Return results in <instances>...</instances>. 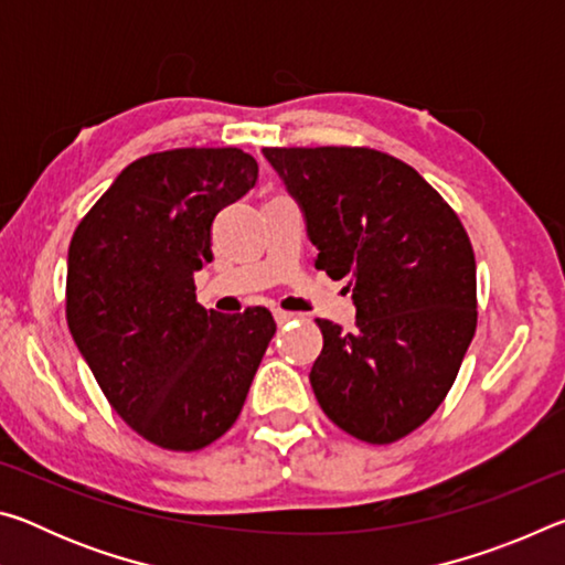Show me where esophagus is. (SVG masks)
I'll return each instance as SVG.
<instances>
[{
    "mask_svg": "<svg viewBox=\"0 0 565 565\" xmlns=\"http://www.w3.org/2000/svg\"><path fill=\"white\" fill-rule=\"evenodd\" d=\"M274 319H276V323H279V327H284V323H289V321L294 319V313H291V311L276 309V311H274Z\"/></svg>",
    "mask_w": 565,
    "mask_h": 565,
    "instance_id": "34e87169",
    "label": "esophagus"
}]
</instances>
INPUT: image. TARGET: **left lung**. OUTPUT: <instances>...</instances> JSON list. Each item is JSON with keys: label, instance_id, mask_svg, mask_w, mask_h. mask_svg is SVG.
I'll return each mask as SVG.
<instances>
[{"label": "left lung", "instance_id": "obj_1", "mask_svg": "<svg viewBox=\"0 0 565 565\" xmlns=\"http://www.w3.org/2000/svg\"><path fill=\"white\" fill-rule=\"evenodd\" d=\"M264 157L301 206L317 269L347 276L356 303L353 333L317 319L313 394L353 438L394 444L441 406L476 333L466 228L414 167L384 151L269 147Z\"/></svg>", "mask_w": 565, "mask_h": 565}]
</instances>
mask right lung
<instances>
[{
    "label": "right lung",
    "instance_id": "right-lung-1",
    "mask_svg": "<svg viewBox=\"0 0 565 565\" xmlns=\"http://www.w3.org/2000/svg\"><path fill=\"white\" fill-rule=\"evenodd\" d=\"M256 177L236 147L157 151L131 161L72 236L74 343L111 408L169 451H199L234 426L276 333L262 306L224 317L196 303L214 216Z\"/></svg>",
    "mask_w": 565,
    "mask_h": 565
}]
</instances>
